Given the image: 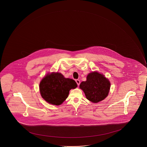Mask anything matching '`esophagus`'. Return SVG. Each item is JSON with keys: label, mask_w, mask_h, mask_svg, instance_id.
I'll list each match as a JSON object with an SVG mask.
<instances>
[{"label": "esophagus", "mask_w": 147, "mask_h": 147, "mask_svg": "<svg viewBox=\"0 0 147 147\" xmlns=\"http://www.w3.org/2000/svg\"><path fill=\"white\" fill-rule=\"evenodd\" d=\"M76 83H77L78 85H80V80H76Z\"/></svg>", "instance_id": "obj_1"}]
</instances>
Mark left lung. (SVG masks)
<instances>
[{
  "mask_svg": "<svg viewBox=\"0 0 147 147\" xmlns=\"http://www.w3.org/2000/svg\"><path fill=\"white\" fill-rule=\"evenodd\" d=\"M110 87V83L108 79L96 71L90 73L87 80L82 82L80 86L87 99L94 103L102 100L107 96Z\"/></svg>",
  "mask_w": 147,
  "mask_h": 147,
  "instance_id": "obj_1",
  "label": "left lung"
}]
</instances>
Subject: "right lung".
I'll use <instances>...</instances> for the list:
<instances>
[{
  "label": "right lung",
  "mask_w": 147,
  "mask_h": 147,
  "mask_svg": "<svg viewBox=\"0 0 147 147\" xmlns=\"http://www.w3.org/2000/svg\"><path fill=\"white\" fill-rule=\"evenodd\" d=\"M77 87L74 80L66 78L60 73L48 74L40 83V91L47 102L59 105L67 98L71 89Z\"/></svg>",
  "instance_id": "obj_1"
}]
</instances>
